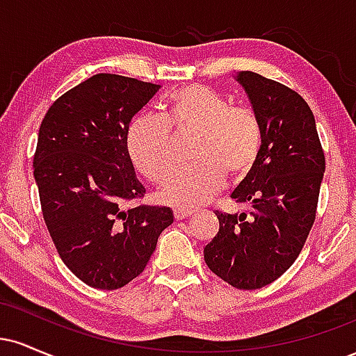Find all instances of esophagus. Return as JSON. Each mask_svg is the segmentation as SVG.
Instances as JSON below:
<instances>
[{
    "label": "esophagus",
    "mask_w": 356,
    "mask_h": 356,
    "mask_svg": "<svg viewBox=\"0 0 356 356\" xmlns=\"http://www.w3.org/2000/svg\"><path fill=\"white\" fill-rule=\"evenodd\" d=\"M194 214H195V211L191 209V207H182V206H179V207H175V209H174V218L177 219V220L186 219V218H191V216H194Z\"/></svg>",
    "instance_id": "esophagus-1"
}]
</instances>
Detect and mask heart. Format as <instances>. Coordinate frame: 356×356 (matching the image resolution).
Returning a JSON list of instances; mask_svg holds the SVG:
<instances>
[{
    "instance_id": "1",
    "label": "heart",
    "mask_w": 356,
    "mask_h": 356,
    "mask_svg": "<svg viewBox=\"0 0 356 356\" xmlns=\"http://www.w3.org/2000/svg\"><path fill=\"white\" fill-rule=\"evenodd\" d=\"M170 128L194 131L191 154L198 162L176 171L162 187L174 206H201L222 187L226 175L243 179L254 169L263 150L264 130L249 107H232L222 93L189 83L172 90L164 102V120L138 113L127 129V150L149 181L162 182L175 166Z\"/></svg>"
}]
</instances>
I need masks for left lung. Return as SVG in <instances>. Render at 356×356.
<instances>
[{"label": "left lung", "instance_id": "8db88e82", "mask_svg": "<svg viewBox=\"0 0 356 356\" xmlns=\"http://www.w3.org/2000/svg\"><path fill=\"white\" fill-rule=\"evenodd\" d=\"M264 130L254 169L232 191L248 212H216L219 232L204 248L214 275L238 289H257L276 281L295 263L316 218L325 154L312 108L280 81L239 72Z\"/></svg>", "mask_w": 356, "mask_h": 356}]
</instances>
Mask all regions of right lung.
Returning a JSON list of instances; mask_svg holds the SVG:
<instances>
[{
    "mask_svg": "<svg viewBox=\"0 0 356 356\" xmlns=\"http://www.w3.org/2000/svg\"><path fill=\"white\" fill-rule=\"evenodd\" d=\"M159 88L99 73L53 102L40 125L33 174L44 224L61 261L92 288L136 280L174 222L169 207H127L145 194L127 129Z\"/></svg>",
    "mask_w": 356,
    "mask_h": 356,
    "instance_id": "right-lung-1",
    "label": "right lung"
}]
</instances>
